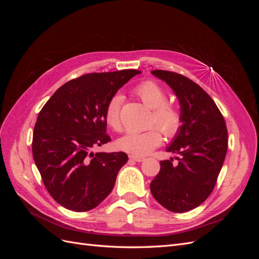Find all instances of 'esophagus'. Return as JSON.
I'll use <instances>...</instances> for the list:
<instances>
[{
  "label": "esophagus",
  "instance_id": "34e87169",
  "mask_svg": "<svg viewBox=\"0 0 259 259\" xmlns=\"http://www.w3.org/2000/svg\"><path fill=\"white\" fill-rule=\"evenodd\" d=\"M128 158L133 161H136V162H143L145 160V158H143V156H136V155H130Z\"/></svg>",
  "mask_w": 259,
  "mask_h": 259
}]
</instances>
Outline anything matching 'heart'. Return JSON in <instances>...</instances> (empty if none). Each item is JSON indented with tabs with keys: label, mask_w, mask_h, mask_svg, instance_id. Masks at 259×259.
<instances>
[{
	"label": "heart",
	"mask_w": 259,
	"mask_h": 259,
	"mask_svg": "<svg viewBox=\"0 0 259 259\" xmlns=\"http://www.w3.org/2000/svg\"><path fill=\"white\" fill-rule=\"evenodd\" d=\"M135 94L148 107L152 109L151 125H158L167 137H174L183 124V116L179 108L174 104L166 103V93L159 84L153 81H146L136 86ZM123 97L115 94L107 104L105 120L112 130L119 132L122 128L121 105ZM162 133L158 127L147 131H131L117 140V147L121 150L133 155L140 156L150 153L154 148L162 144Z\"/></svg>",
	"instance_id": "1"
}]
</instances>
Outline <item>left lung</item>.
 Masks as SVG:
<instances>
[{"instance_id": "8db88e82", "label": "left lung", "mask_w": 259, "mask_h": 259, "mask_svg": "<svg viewBox=\"0 0 259 259\" xmlns=\"http://www.w3.org/2000/svg\"><path fill=\"white\" fill-rule=\"evenodd\" d=\"M151 73L176 94L183 125L166 148L178 154V164L173 165V158L161 161L150 190L163 207L185 213L201 205L213 191L226 158L228 132L222 112L200 85L176 72Z\"/></svg>"}]
</instances>
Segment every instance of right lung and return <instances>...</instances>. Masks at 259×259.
<instances>
[{
    "label": "right lung",
    "mask_w": 259,
    "mask_h": 259,
    "mask_svg": "<svg viewBox=\"0 0 259 259\" xmlns=\"http://www.w3.org/2000/svg\"><path fill=\"white\" fill-rule=\"evenodd\" d=\"M138 70L89 73L67 82L44 105L34 125L32 153L44 186L61 206L86 211L113 189L125 152H96L106 134L109 100Z\"/></svg>",
    "instance_id": "right-lung-1"
}]
</instances>
